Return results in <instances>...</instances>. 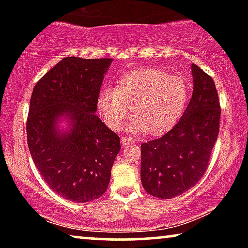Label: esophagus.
<instances>
[{"label":"esophagus","instance_id":"34e87169","mask_svg":"<svg viewBox=\"0 0 248 248\" xmlns=\"http://www.w3.org/2000/svg\"><path fill=\"white\" fill-rule=\"evenodd\" d=\"M121 141H122V143H123L124 145H128V144L133 143V142H134L133 139L130 138V137H122L121 138Z\"/></svg>","mask_w":248,"mask_h":248}]
</instances>
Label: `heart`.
<instances>
[{"instance_id":"b5f03b06","label":"heart","mask_w":248,"mask_h":248,"mask_svg":"<svg viewBox=\"0 0 248 248\" xmlns=\"http://www.w3.org/2000/svg\"><path fill=\"white\" fill-rule=\"evenodd\" d=\"M188 96L189 87L183 77L169 76L159 69H142L122 77L115 89L101 90L98 107L106 124L114 130L132 110L135 118L131 131L160 135L181 120Z\"/></svg>"}]
</instances>
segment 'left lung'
I'll return each mask as SVG.
<instances>
[{"label": "left lung", "instance_id": "8db88e82", "mask_svg": "<svg viewBox=\"0 0 248 248\" xmlns=\"http://www.w3.org/2000/svg\"><path fill=\"white\" fill-rule=\"evenodd\" d=\"M194 89L184 114L164 137L141 144V182L147 193L172 199L205 174L219 134L220 100L215 81L192 64Z\"/></svg>", "mask_w": 248, "mask_h": 248}]
</instances>
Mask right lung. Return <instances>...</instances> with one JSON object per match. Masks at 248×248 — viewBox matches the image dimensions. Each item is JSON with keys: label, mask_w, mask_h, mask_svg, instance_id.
<instances>
[{"label": "right lung", "mask_w": 248, "mask_h": 248, "mask_svg": "<svg viewBox=\"0 0 248 248\" xmlns=\"http://www.w3.org/2000/svg\"><path fill=\"white\" fill-rule=\"evenodd\" d=\"M113 59L65 57L33 87L27 117V143L39 174L69 201H93L106 192L120 137L94 114L104 74ZM67 114L73 128L56 131Z\"/></svg>", "instance_id": "obj_1"}]
</instances>
